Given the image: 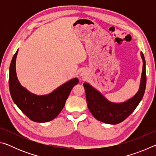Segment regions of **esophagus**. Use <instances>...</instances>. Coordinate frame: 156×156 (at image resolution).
Segmentation results:
<instances>
[{"label": "esophagus", "instance_id": "34e87169", "mask_svg": "<svg viewBox=\"0 0 156 156\" xmlns=\"http://www.w3.org/2000/svg\"><path fill=\"white\" fill-rule=\"evenodd\" d=\"M80 75H81L82 76H84V75H85V73H84V72H82L80 73Z\"/></svg>", "mask_w": 156, "mask_h": 156}]
</instances>
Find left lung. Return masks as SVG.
Masks as SVG:
<instances>
[{"label": "left lung", "instance_id": "left-lung-1", "mask_svg": "<svg viewBox=\"0 0 156 156\" xmlns=\"http://www.w3.org/2000/svg\"><path fill=\"white\" fill-rule=\"evenodd\" d=\"M140 56L143 65L139 89L133 97L125 102H111L91 84L84 83L87 106L96 119L110 125H116L125 120L138 107L143 98L147 83L146 62L142 51Z\"/></svg>", "mask_w": 156, "mask_h": 156}]
</instances>
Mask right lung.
<instances>
[{
	"label": "right lung",
	"mask_w": 156,
	"mask_h": 156,
	"mask_svg": "<svg viewBox=\"0 0 156 156\" xmlns=\"http://www.w3.org/2000/svg\"><path fill=\"white\" fill-rule=\"evenodd\" d=\"M18 49L12 58L9 67V87L13 101L30 120L36 122H47L56 118L61 112L72 88L78 83L74 78L62 84L51 93L34 94L21 85L16 71V60Z\"/></svg>",
	"instance_id": "add662e5"
}]
</instances>
